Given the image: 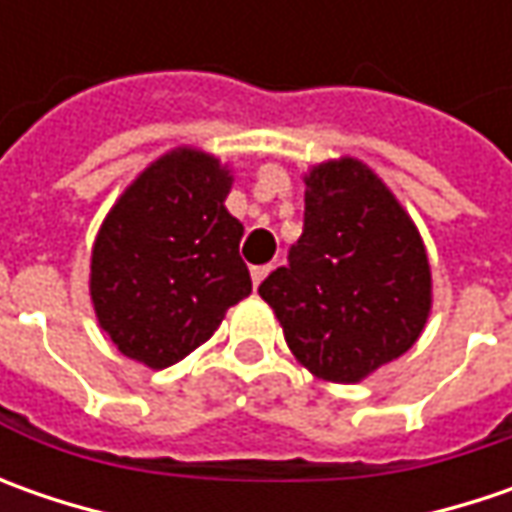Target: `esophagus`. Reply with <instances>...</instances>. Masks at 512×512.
Wrapping results in <instances>:
<instances>
[{
    "label": "esophagus",
    "mask_w": 512,
    "mask_h": 512,
    "mask_svg": "<svg viewBox=\"0 0 512 512\" xmlns=\"http://www.w3.org/2000/svg\"><path fill=\"white\" fill-rule=\"evenodd\" d=\"M270 270H273V265L253 267V270H250V279H253V287L262 285V282H265V279H267V273H270Z\"/></svg>",
    "instance_id": "esophagus-1"
}]
</instances>
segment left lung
Here are the masks:
<instances>
[{"mask_svg": "<svg viewBox=\"0 0 512 512\" xmlns=\"http://www.w3.org/2000/svg\"><path fill=\"white\" fill-rule=\"evenodd\" d=\"M305 185L302 236L259 296L313 376L359 382L419 339L430 313L427 253L410 216L362 162H325Z\"/></svg>", "mask_w": 512, "mask_h": 512, "instance_id": "obj_1", "label": "left lung"}]
</instances>
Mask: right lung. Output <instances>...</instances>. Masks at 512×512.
Returning <instances> with one entry per match:
<instances>
[{
  "label": "right lung",
  "mask_w": 512,
  "mask_h": 512,
  "mask_svg": "<svg viewBox=\"0 0 512 512\" xmlns=\"http://www.w3.org/2000/svg\"><path fill=\"white\" fill-rule=\"evenodd\" d=\"M230 182L213 156L179 148L108 213L90 256V299L128 359L176 364L253 290L239 256L245 227L225 207Z\"/></svg>",
  "instance_id": "obj_1"
}]
</instances>
